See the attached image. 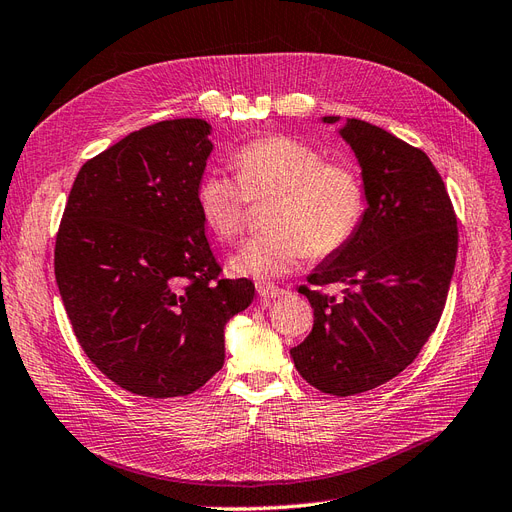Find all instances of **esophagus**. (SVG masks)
Instances as JSON below:
<instances>
[{
    "mask_svg": "<svg viewBox=\"0 0 512 512\" xmlns=\"http://www.w3.org/2000/svg\"><path fill=\"white\" fill-rule=\"evenodd\" d=\"M257 295L263 300H274V298H283L285 295V289H280L272 283H259L257 285Z\"/></svg>",
    "mask_w": 512,
    "mask_h": 512,
    "instance_id": "esophagus-1",
    "label": "esophagus"
}]
</instances>
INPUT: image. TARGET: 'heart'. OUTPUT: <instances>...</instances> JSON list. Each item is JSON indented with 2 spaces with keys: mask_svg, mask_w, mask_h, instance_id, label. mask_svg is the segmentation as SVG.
<instances>
[{
  "mask_svg": "<svg viewBox=\"0 0 512 512\" xmlns=\"http://www.w3.org/2000/svg\"><path fill=\"white\" fill-rule=\"evenodd\" d=\"M236 178L210 170L197 185V208L219 240L242 234L249 200L272 202L268 232L244 242L229 270L249 278H280L310 257L344 249L364 217L366 195L357 172L323 161L317 148L289 136L259 138L234 153Z\"/></svg>",
  "mask_w": 512,
  "mask_h": 512,
  "instance_id": "b5f03b06",
  "label": "heart"
}]
</instances>
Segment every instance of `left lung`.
<instances>
[{"mask_svg":"<svg viewBox=\"0 0 512 512\" xmlns=\"http://www.w3.org/2000/svg\"><path fill=\"white\" fill-rule=\"evenodd\" d=\"M338 134L359 163L366 210L349 244L308 276L317 287L344 285L342 298L300 289L315 323L291 357L306 383L346 398L398 376L436 329L455 270L457 221L419 148L359 119L342 121Z\"/></svg>","mask_w":512,"mask_h":512,"instance_id":"left-lung-1","label":"left lung"}]
</instances>
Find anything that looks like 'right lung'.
Returning <instances> with one entry per match:
<instances>
[{
	"mask_svg": "<svg viewBox=\"0 0 512 512\" xmlns=\"http://www.w3.org/2000/svg\"><path fill=\"white\" fill-rule=\"evenodd\" d=\"M212 125L174 119L125 136L80 168L55 278L82 351L144 398L200 389L225 361V325L253 302L219 278L197 208Z\"/></svg>",
	"mask_w": 512,
	"mask_h": 512,
	"instance_id": "add662e5",
	"label": "right lung"
}]
</instances>
